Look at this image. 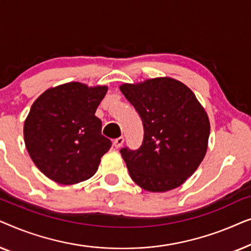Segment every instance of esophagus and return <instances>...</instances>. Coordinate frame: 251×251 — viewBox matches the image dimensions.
<instances>
[{"label": "esophagus", "instance_id": "1", "mask_svg": "<svg viewBox=\"0 0 251 251\" xmlns=\"http://www.w3.org/2000/svg\"><path fill=\"white\" fill-rule=\"evenodd\" d=\"M123 143H125V138L123 137H119V138L114 139V142H113V145H114L115 149H120L123 145Z\"/></svg>", "mask_w": 251, "mask_h": 251}]
</instances>
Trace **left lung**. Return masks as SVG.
<instances>
[{
  "label": "left lung",
  "instance_id": "8db88e82",
  "mask_svg": "<svg viewBox=\"0 0 251 251\" xmlns=\"http://www.w3.org/2000/svg\"><path fill=\"white\" fill-rule=\"evenodd\" d=\"M120 90L144 126L139 149L120 150L130 177L150 192L178 187L193 175L207 152V113L191 89L170 77L122 84Z\"/></svg>",
  "mask_w": 251,
  "mask_h": 251
}]
</instances>
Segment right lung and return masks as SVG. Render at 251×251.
<instances>
[{
	"mask_svg": "<svg viewBox=\"0 0 251 251\" xmlns=\"http://www.w3.org/2000/svg\"><path fill=\"white\" fill-rule=\"evenodd\" d=\"M106 92L107 87L71 82L49 89L34 101L24 126L25 145L48 178L71 185L96 174L112 146L95 115Z\"/></svg>",
	"mask_w": 251,
	"mask_h": 251,
	"instance_id": "add662e5",
	"label": "right lung"
}]
</instances>
